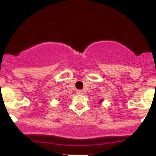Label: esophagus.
<instances>
[{"label": "esophagus", "instance_id": "34e87169", "mask_svg": "<svg viewBox=\"0 0 156 156\" xmlns=\"http://www.w3.org/2000/svg\"><path fill=\"white\" fill-rule=\"evenodd\" d=\"M76 92L78 94H83V92L82 90H77Z\"/></svg>", "mask_w": 156, "mask_h": 156}]
</instances>
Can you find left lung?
Instances as JSON below:
<instances>
[{
	"label": "left lung",
	"instance_id": "obj_1",
	"mask_svg": "<svg viewBox=\"0 0 156 156\" xmlns=\"http://www.w3.org/2000/svg\"><path fill=\"white\" fill-rule=\"evenodd\" d=\"M100 102H101V103H102V102H103V100H101V101H100Z\"/></svg>",
	"mask_w": 156,
	"mask_h": 156
}]
</instances>
